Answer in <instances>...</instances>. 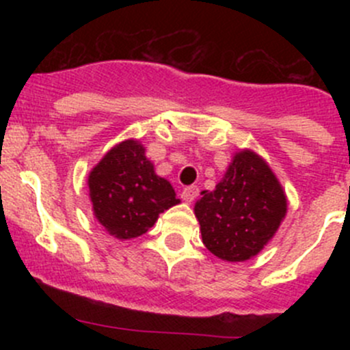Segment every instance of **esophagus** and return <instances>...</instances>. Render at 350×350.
<instances>
[{"mask_svg": "<svg viewBox=\"0 0 350 350\" xmlns=\"http://www.w3.org/2000/svg\"><path fill=\"white\" fill-rule=\"evenodd\" d=\"M198 193L200 191H198L196 186H188V188H185L181 191V198L186 201V203H191V201H195L198 198Z\"/></svg>", "mask_w": 350, "mask_h": 350, "instance_id": "1", "label": "esophagus"}]
</instances>
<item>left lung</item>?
<instances>
[{
    "label": "left lung",
    "mask_w": 350,
    "mask_h": 350,
    "mask_svg": "<svg viewBox=\"0 0 350 350\" xmlns=\"http://www.w3.org/2000/svg\"><path fill=\"white\" fill-rule=\"evenodd\" d=\"M283 186L267 162L252 150L234 155L213 191L195 204L204 247L221 260L242 262L257 256L286 217Z\"/></svg>",
    "instance_id": "obj_1"
}]
</instances>
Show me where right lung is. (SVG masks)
<instances>
[{"label":"right lung","mask_w":350,"mask_h":350,"mask_svg":"<svg viewBox=\"0 0 350 350\" xmlns=\"http://www.w3.org/2000/svg\"><path fill=\"white\" fill-rule=\"evenodd\" d=\"M93 211L120 241L146 234L164 210L179 203L167 179L155 174L139 140H123L109 149L88 176Z\"/></svg>","instance_id":"1"}]
</instances>
